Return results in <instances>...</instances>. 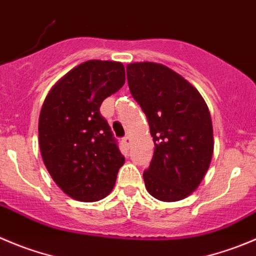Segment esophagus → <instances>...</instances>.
I'll list each match as a JSON object with an SVG mask.
<instances>
[{
  "instance_id": "obj_1",
  "label": "esophagus",
  "mask_w": 256,
  "mask_h": 256,
  "mask_svg": "<svg viewBox=\"0 0 256 256\" xmlns=\"http://www.w3.org/2000/svg\"><path fill=\"white\" fill-rule=\"evenodd\" d=\"M123 142H124V144L126 146V147H130V136H126V137L123 138Z\"/></svg>"
}]
</instances>
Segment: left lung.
<instances>
[{"instance_id": "1", "label": "left lung", "mask_w": 256, "mask_h": 256, "mask_svg": "<svg viewBox=\"0 0 256 256\" xmlns=\"http://www.w3.org/2000/svg\"><path fill=\"white\" fill-rule=\"evenodd\" d=\"M130 94L150 124L154 152L143 172L154 198H186L205 177L214 153L210 110L198 90L182 75L157 62L126 65Z\"/></svg>"}]
</instances>
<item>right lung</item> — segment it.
I'll list each match as a JSON object with an SVG mask.
<instances>
[{"label": "right lung", "mask_w": 256, "mask_h": 256, "mask_svg": "<svg viewBox=\"0 0 256 256\" xmlns=\"http://www.w3.org/2000/svg\"><path fill=\"white\" fill-rule=\"evenodd\" d=\"M124 82L122 62L88 60L60 78L44 100L40 152L54 182L72 198L96 202L116 184L126 160L99 108Z\"/></svg>", "instance_id": "right-lung-1"}]
</instances>
